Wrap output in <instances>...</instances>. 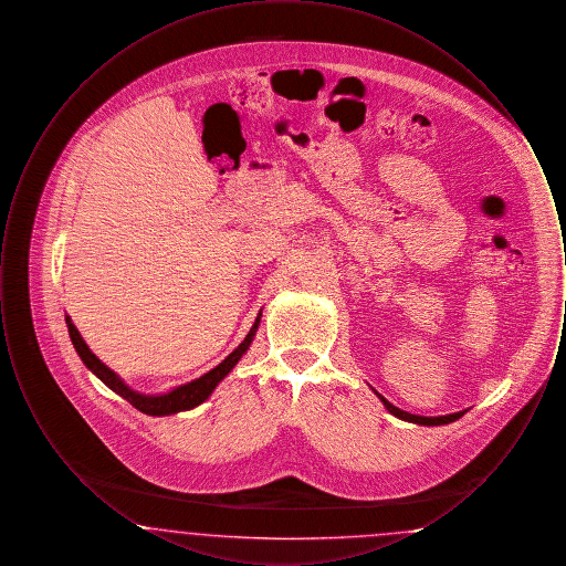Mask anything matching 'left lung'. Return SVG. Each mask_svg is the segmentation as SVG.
I'll return each mask as SVG.
<instances>
[{
    "instance_id": "left-lung-1",
    "label": "left lung",
    "mask_w": 566,
    "mask_h": 566,
    "mask_svg": "<svg viewBox=\"0 0 566 566\" xmlns=\"http://www.w3.org/2000/svg\"><path fill=\"white\" fill-rule=\"evenodd\" d=\"M377 397H379V401L384 403V407L392 413V416H397V418H401L405 422H413V424H424V427H439V424H450V422H454L458 418H462L464 416V411H457V413H448V416H437V418H427V416H413V413H407L403 409H399V407H395V405L390 403V401H386L379 392H376Z\"/></svg>"
}]
</instances>
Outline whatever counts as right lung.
Masks as SVG:
<instances>
[{"label":"right lung","instance_id":"right-lung-1","mask_svg":"<svg viewBox=\"0 0 566 566\" xmlns=\"http://www.w3.org/2000/svg\"><path fill=\"white\" fill-rule=\"evenodd\" d=\"M65 323H67V331H70L72 344H74V348L78 352L82 363H84L95 376L99 377V379L108 386L109 390H114L116 395H120L125 401H129V403L134 405L135 409H139L142 413H148V416H169V413L187 411V409H192V407L203 403V401L214 392L218 381H222L224 377L229 376V371L240 363V358H242L245 350L250 348V342L254 339V333H256L259 323H261V314L256 316V321L252 324V328H250V333L245 335V339H243L242 344H240L235 350L231 352L212 371H208L206 376L192 379L189 384H182V386L174 388V390L167 392V395H157V397H153V395H139V392L132 390L120 377L116 376V374H114L112 369H108L93 352L88 350V346L84 344L78 328L72 324L70 316L65 318Z\"/></svg>","mask_w":566,"mask_h":566}]
</instances>
